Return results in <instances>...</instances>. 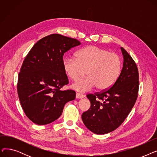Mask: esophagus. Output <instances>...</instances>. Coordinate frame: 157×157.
<instances>
[{"mask_svg": "<svg viewBox=\"0 0 157 157\" xmlns=\"http://www.w3.org/2000/svg\"><path fill=\"white\" fill-rule=\"evenodd\" d=\"M76 98H84V97H85V95H83V94H81L76 93Z\"/></svg>", "mask_w": 157, "mask_h": 157, "instance_id": "1", "label": "esophagus"}]
</instances>
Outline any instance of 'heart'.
<instances>
[{
  "instance_id": "obj_1",
  "label": "heart",
  "mask_w": 157,
  "mask_h": 157,
  "mask_svg": "<svg viewBox=\"0 0 157 157\" xmlns=\"http://www.w3.org/2000/svg\"><path fill=\"white\" fill-rule=\"evenodd\" d=\"M76 57H65L62 63L65 74L72 81L83 77L86 71L88 77L72 85L78 92H86L95 86L98 90H106L115 83L120 75V56L105 49L88 46L79 50Z\"/></svg>"
}]
</instances>
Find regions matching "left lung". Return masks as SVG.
Wrapping results in <instances>:
<instances>
[{
	"label": "left lung",
	"mask_w": 157,
	"mask_h": 157,
	"mask_svg": "<svg viewBox=\"0 0 157 157\" xmlns=\"http://www.w3.org/2000/svg\"><path fill=\"white\" fill-rule=\"evenodd\" d=\"M123 68L119 77L108 90L88 94L90 109L82 114L85 125L93 133L105 134L117 129L124 121L137 98L139 72L136 63L125 49Z\"/></svg>",
	"instance_id": "8db88e82"
}]
</instances>
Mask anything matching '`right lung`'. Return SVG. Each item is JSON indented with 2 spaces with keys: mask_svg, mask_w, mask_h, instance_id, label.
Listing matches in <instances>:
<instances>
[{
  "mask_svg": "<svg viewBox=\"0 0 157 157\" xmlns=\"http://www.w3.org/2000/svg\"><path fill=\"white\" fill-rule=\"evenodd\" d=\"M80 44L76 39L52 34L37 41L25 59L18 74V94L26 116L36 124L55 121L65 104L75 99L73 90H60L69 83L63 56Z\"/></svg>",
  "mask_w": 157,
  "mask_h": 157,
  "instance_id": "right-lung-1",
  "label": "right lung"
}]
</instances>
